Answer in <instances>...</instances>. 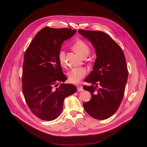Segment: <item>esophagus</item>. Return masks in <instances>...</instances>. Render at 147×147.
Instances as JSON below:
<instances>
[{
	"label": "esophagus",
	"mask_w": 147,
	"mask_h": 147,
	"mask_svg": "<svg viewBox=\"0 0 147 147\" xmlns=\"http://www.w3.org/2000/svg\"><path fill=\"white\" fill-rule=\"evenodd\" d=\"M77 90H78V91H80V92L84 90H83V88H82V86H78V87H77Z\"/></svg>",
	"instance_id": "obj_1"
}]
</instances>
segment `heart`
<instances>
[{
  "label": "heart",
  "instance_id": "b5f03b06",
  "mask_svg": "<svg viewBox=\"0 0 147 147\" xmlns=\"http://www.w3.org/2000/svg\"><path fill=\"white\" fill-rule=\"evenodd\" d=\"M73 49L82 58H86L90 53L89 45L82 40H77L73 45ZM58 59L61 66L66 65L65 52L60 49L58 53ZM87 73V70L84 67L73 69L68 74L69 81L72 83H78Z\"/></svg>",
  "mask_w": 147,
  "mask_h": 147
}]
</instances>
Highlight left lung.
<instances>
[{
    "mask_svg": "<svg viewBox=\"0 0 147 147\" xmlns=\"http://www.w3.org/2000/svg\"><path fill=\"white\" fill-rule=\"evenodd\" d=\"M96 52L92 71L84 81L91 84L83 88L91 94L83 106L87 113L98 120L107 119L118 109L127 81L128 70L123 50L108 34L101 31L79 30Z\"/></svg>",
    "mask_w": 147,
    "mask_h": 147,
    "instance_id": "obj_1",
    "label": "left lung"
}]
</instances>
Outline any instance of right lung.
Here are the masks:
<instances>
[{
    "label": "right lung",
    "mask_w": 147,
    "mask_h": 147,
    "mask_svg": "<svg viewBox=\"0 0 147 147\" xmlns=\"http://www.w3.org/2000/svg\"><path fill=\"white\" fill-rule=\"evenodd\" d=\"M76 32V30L71 28L44 27L36 34L25 52L23 93L30 110L43 120L57 118L61 113L65 99L77 91V87L71 84L62 83L54 87L57 82L67 80L58 53L63 42Z\"/></svg>",
    "instance_id": "1"
}]
</instances>
